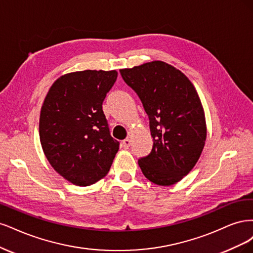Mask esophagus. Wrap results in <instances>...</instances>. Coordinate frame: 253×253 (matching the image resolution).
<instances>
[{
	"label": "esophagus",
	"instance_id": "esophagus-1",
	"mask_svg": "<svg viewBox=\"0 0 253 253\" xmlns=\"http://www.w3.org/2000/svg\"><path fill=\"white\" fill-rule=\"evenodd\" d=\"M130 145H131V140H130V138H125V140L122 142V146H123L125 149H128L130 147Z\"/></svg>",
	"mask_w": 253,
	"mask_h": 253
}]
</instances>
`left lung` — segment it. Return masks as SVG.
<instances>
[{
  "label": "left lung",
  "mask_w": 253,
  "mask_h": 253,
  "mask_svg": "<svg viewBox=\"0 0 253 253\" xmlns=\"http://www.w3.org/2000/svg\"><path fill=\"white\" fill-rule=\"evenodd\" d=\"M120 72L150 121L153 147L138 166L150 182L174 185L197 164L206 142L205 111L197 89L181 70L163 61Z\"/></svg>",
  "instance_id": "left-lung-1"
}]
</instances>
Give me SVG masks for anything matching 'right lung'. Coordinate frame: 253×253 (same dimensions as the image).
<instances>
[{
  "mask_svg": "<svg viewBox=\"0 0 253 253\" xmlns=\"http://www.w3.org/2000/svg\"><path fill=\"white\" fill-rule=\"evenodd\" d=\"M117 70H83L60 77L40 113V141L52 168L73 185L85 187L106 176L119 151L109 133L103 101Z\"/></svg>",
  "mask_w": 253,
  "mask_h": 253,
  "instance_id": "right-lung-1",
  "label": "right lung"
}]
</instances>
